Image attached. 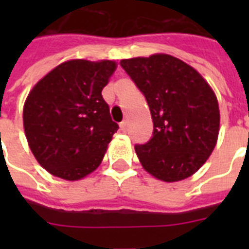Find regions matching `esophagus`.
<instances>
[{"mask_svg":"<svg viewBox=\"0 0 249 249\" xmlns=\"http://www.w3.org/2000/svg\"><path fill=\"white\" fill-rule=\"evenodd\" d=\"M126 128H128V121H126V120L121 121V123H120L121 130H123V132H125V130H126Z\"/></svg>","mask_w":249,"mask_h":249,"instance_id":"esophagus-1","label":"esophagus"}]
</instances>
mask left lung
Here are the masks:
<instances>
[{
    "label": "left lung",
    "instance_id": "1",
    "mask_svg": "<svg viewBox=\"0 0 249 249\" xmlns=\"http://www.w3.org/2000/svg\"><path fill=\"white\" fill-rule=\"evenodd\" d=\"M120 66L146 98L154 123L150 141L136 144L142 166L165 182L190 177L216 146L220 109L213 90L199 72L166 54Z\"/></svg>",
    "mask_w": 249,
    "mask_h": 249
}]
</instances>
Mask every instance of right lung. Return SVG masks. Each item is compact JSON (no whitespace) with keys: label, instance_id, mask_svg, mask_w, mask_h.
Returning a JSON list of instances; mask_svg holds the SVG:
<instances>
[{"label":"right lung","instance_id":"add662e5","mask_svg":"<svg viewBox=\"0 0 249 249\" xmlns=\"http://www.w3.org/2000/svg\"><path fill=\"white\" fill-rule=\"evenodd\" d=\"M115 62L70 60L35 85L23 109L25 137L42 168L76 181L95 170L119 125L102 90Z\"/></svg>","mask_w":249,"mask_h":249}]
</instances>
